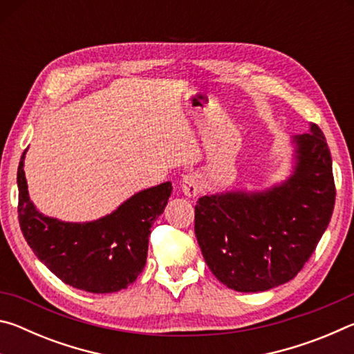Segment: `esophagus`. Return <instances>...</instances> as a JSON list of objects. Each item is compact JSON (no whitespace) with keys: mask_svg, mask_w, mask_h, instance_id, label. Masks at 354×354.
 Here are the masks:
<instances>
[{"mask_svg":"<svg viewBox=\"0 0 354 354\" xmlns=\"http://www.w3.org/2000/svg\"><path fill=\"white\" fill-rule=\"evenodd\" d=\"M181 190L187 198H195L200 192V179L195 173H187L181 179Z\"/></svg>","mask_w":354,"mask_h":354,"instance_id":"esophagus-1","label":"esophagus"}]
</instances>
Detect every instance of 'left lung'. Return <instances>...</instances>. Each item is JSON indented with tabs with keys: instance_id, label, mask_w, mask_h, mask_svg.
Returning a JSON list of instances; mask_svg holds the SVG:
<instances>
[{
	"instance_id": "obj_1",
	"label": "left lung",
	"mask_w": 354,
	"mask_h": 354,
	"mask_svg": "<svg viewBox=\"0 0 354 354\" xmlns=\"http://www.w3.org/2000/svg\"><path fill=\"white\" fill-rule=\"evenodd\" d=\"M293 167L281 184L259 192L201 196L195 236L220 283L237 292H263L293 279L331 220L333 160L322 129L292 137Z\"/></svg>"
}]
</instances>
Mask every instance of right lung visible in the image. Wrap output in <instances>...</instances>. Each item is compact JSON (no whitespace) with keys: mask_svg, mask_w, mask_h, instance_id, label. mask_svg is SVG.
<instances>
[{"mask_svg":"<svg viewBox=\"0 0 354 354\" xmlns=\"http://www.w3.org/2000/svg\"><path fill=\"white\" fill-rule=\"evenodd\" d=\"M25 156L17 171L19 221L34 254L65 284L92 293L127 289L143 270L149 227L164 212L171 183L140 190L93 221H62L39 212L29 198Z\"/></svg>","mask_w":354,"mask_h":354,"instance_id":"1","label":"right lung"}]
</instances>
